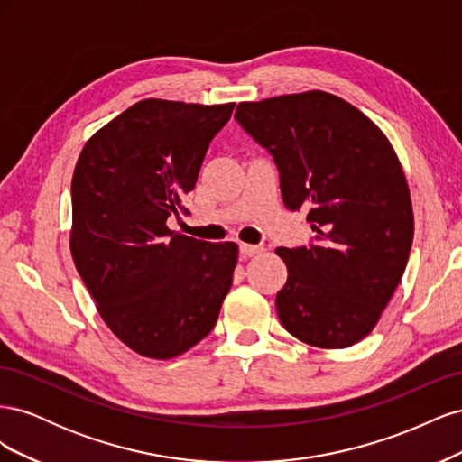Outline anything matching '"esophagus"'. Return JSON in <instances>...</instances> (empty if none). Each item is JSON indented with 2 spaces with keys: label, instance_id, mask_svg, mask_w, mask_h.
I'll return each instance as SVG.
<instances>
[{
  "label": "esophagus",
  "instance_id": "esophagus-1",
  "mask_svg": "<svg viewBox=\"0 0 462 462\" xmlns=\"http://www.w3.org/2000/svg\"><path fill=\"white\" fill-rule=\"evenodd\" d=\"M265 246H270V243H263V245H246V243H241L239 245V253L243 256H254V254L263 253Z\"/></svg>",
  "mask_w": 462,
  "mask_h": 462
}]
</instances>
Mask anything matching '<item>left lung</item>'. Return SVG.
I'll use <instances>...</instances> for the list:
<instances>
[{
    "mask_svg": "<svg viewBox=\"0 0 462 462\" xmlns=\"http://www.w3.org/2000/svg\"><path fill=\"white\" fill-rule=\"evenodd\" d=\"M235 119L270 152L289 209L306 208L312 243L277 248L287 283L275 306L302 343L365 339L407 268L414 217L385 134L341 97L312 90L236 106Z\"/></svg>",
    "mask_w": 462,
    "mask_h": 462,
    "instance_id": "obj_1",
    "label": "left lung"
}]
</instances>
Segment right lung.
<instances>
[{
  "label": "right lung",
  "mask_w": 462,
  "mask_h": 462,
  "mask_svg": "<svg viewBox=\"0 0 462 462\" xmlns=\"http://www.w3.org/2000/svg\"><path fill=\"white\" fill-rule=\"evenodd\" d=\"M235 104L143 100L82 148L71 183V254L107 328L148 358H173L214 329L236 265L235 243L167 227Z\"/></svg>",
  "instance_id": "1"
}]
</instances>
